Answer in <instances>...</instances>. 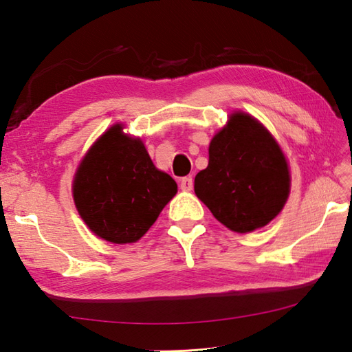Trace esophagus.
Listing matches in <instances>:
<instances>
[{
  "label": "esophagus",
  "instance_id": "1",
  "mask_svg": "<svg viewBox=\"0 0 352 352\" xmlns=\"http://www.w3.org/2000/svg\"><path fill=\"white\" fill-rule=\"evenodd\" d=\"M180 188H182L183 190H192V188H193V180H192V177H184V178H182V182H180Z\"/></svg>",
  "mask_w": 352,
  "mask_h": 352
}]
</instances>
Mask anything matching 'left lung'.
Segmentation results:
<instances>
[{
    "mask_svg": "<svg viewBox=\"0 0 352 352\" xmlns=\"http://www.w3.org/2000/svg\"><path fill=\"white\" fill-rule=\"evenodd\" d=\"M289 190L286 157L272 134L250 115H231L195 177L197 197L227 228L248 233L281 212Z\"/></svg>",
    "mask_w": 352,
    "mask_h": 352,
    "instance_id": "1",
    "label": "left lung"
}]
</instances>
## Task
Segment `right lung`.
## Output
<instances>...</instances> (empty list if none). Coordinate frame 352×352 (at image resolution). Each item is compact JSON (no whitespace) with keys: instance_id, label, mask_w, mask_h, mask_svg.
I'll list each match as a JSON object with an SVG mask.
<instances>
[{"instance_id":"1","label":"right lung","mask_w":352,"mask_h":352,"mask_svg":"<svg viewBox=\"0 0 352 352\" xmlns=\"http://www.w3.org/2000/svg\"><path fill=\"white\" fill-rule=\"evenodd\" d=\"M177 193L170 175L157 169L140 139L113 125L81 160L74 203L86 226L113 243L144 236Z\"/></svg>"}]
</instances>
